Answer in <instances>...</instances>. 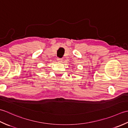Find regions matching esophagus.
Listing matches in <instances>:
<instances>
[{
    "label": "esophagus",
    "instance_id": "obj_1",
    "mask_svg": "<svg viewBox=\"0 0 128 128\" xmlns=\"http://www.w3.org/2000/svg\"><path fill=\"white\" fill-rule=\"evenodd\" d=\"M57 61L58 62H62V59L61 58H58L57 59Z\"/></svg>",
    "mask_w": 128,
    "mask_h": 128
}]
</instances>
